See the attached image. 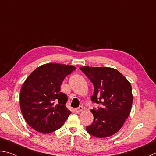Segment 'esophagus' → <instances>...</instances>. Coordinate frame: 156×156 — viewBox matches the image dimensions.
<instances>
[{
	"mask_svg": "<svg viewBox=\"0 0 156 156\" xmlns=\"http://www.w3.org/2000/svg\"><path fill=\"white\" fill-rule=\"evenodd\" d=\"M83 107H82V106H79V107L75 108V111L77 113H80L82 111H83Z\"/></svg>",
	"mask_w": 156,
	"mask_h": 156,
	"instance_id": "esophagus-1",
	"label": "esophagus"
}]
</instances>
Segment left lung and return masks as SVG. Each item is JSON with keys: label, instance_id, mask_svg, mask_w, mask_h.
I'll return each mask as SVG.
<instances>
[{"label": "left lung", "instance_id": "8db88e82", "mask_svg": "<svg viewBox=\"0 0 156 156\" xmlns=\"http://www.w3.org/2000/svg\"><path fill=\"white\" fill-rule=\"evenodd\" d=\"M80 70L94 87L91 100L101 105L91 110L94 121L86 126L89 134L106 138L117 133L130 113L133 96L127 79L118 70L108 67L82 66Z\"/></svg>", "mask_w": 156, "mask_h": 156}]
</instances>
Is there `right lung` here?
<instances>
[{"label":"right lung","instance_id":"right-lung-1","mask_svg":"<svg viewBox=\"0 0 156 156\" xmlns=\"http://www.w3.org/2000/svg\"><path fill=\"white\" fill-rule=\"evenodd\" d=\"M75 69L73 66L48 63L38 67L26 79L20 91V108L34 130L48 134L64 124L71 112L66 107L68 97L60 92V86Z\"/></svg>","mask_w":156,"mask_h":156}]
</instances>
